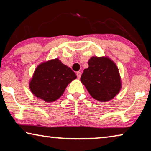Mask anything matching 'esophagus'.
<instances>
[{"label": "esophagus", "instance_id": "1", "mask_svg": "<svg viewBox=\"0 0 151 151\" xmlns=\"http://www.w3.org/2000/svg\"><path fill=\"white\" fill-rule=\"evenodd\" d=\"M76 76H77L78 78H80L81 76V73L79 72V71H78V72L76 73Z\"/></svg>", "mask_w": 151, "mask_h": 151}]
</instances>
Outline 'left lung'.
Segmentation results:
<instances>
[{
  "label": "left lung",
  "instance_id": "8db88e82",
  "mask_svg": "<svg viewBox=\"0 0 151 151\" xmlns=\"http://www.w3.org/2000/svg\"><path fill=\"white\" fill-rule=\"evenodd\" d=\"M84 70L81 83L96 101L106 102L119 93L122 87L119 68L108 57H92Z\"/></svg>",
  "mask_w": 151,
  "mask_h": 151
}]
</instances>
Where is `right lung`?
<instances>
[{
    "label": "right lung",
    "mask_w": 151,
    "mask_h": 151,
    "mask_svg": "<svg viewBox=\"0 0 151 151\" xmlns=\"http://www.w3.org/2000/svg\"><path fill=\"white\" fill-rule=\"evenodd\" d=\"M76 75L58 58L40 63L29 82V88L37 98L47 103L57 101Z\"/></svg>",
    "instance_id": "obj_1"
}]
</instances>
